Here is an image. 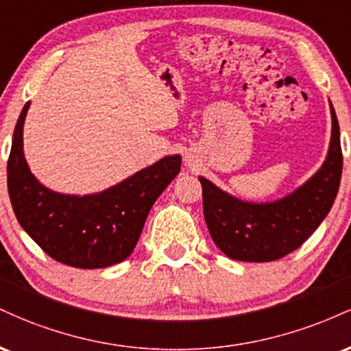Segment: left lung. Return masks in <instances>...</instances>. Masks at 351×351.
<instances>
[{"label": "left lung", "mask_w": 351, "mask_h": 351, "mask_svg": "<svg viewBox=\"0 0 351 351\" xmlns=\"http://www.w3.org/2000/svg\"><path fill=\"white\" fill-rule=\"evenodd\" d=\"M332 110V140L325 163L307 183L272 203H247L199 176L209 234L228 257L271 263L299 249L320 226L337 198L343 155L340 127Z\"/></svg>", "instance_id": "left-lung-1"}]
</instances>
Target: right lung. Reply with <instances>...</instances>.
<instances>
[{
  "label": "right lung",
  "instance_id": "1",
  "mask_svg": "<svg viewBox=\"0 0 351 351\" xmlns=\"http://www.w3.org/2000/svg\"><path fill=\"white\" fill-rule=\"evenodd\" d=\"M23 107L8 158V193L19 224L47 256L71 267L99 269L122 263L135 249L148 213L180 173L181 156H165L122 183L86 196L43 186L23 153Z\"/></svg>",
  "mask_w": 351,
  "mask_h": 351
}]
</instances>
